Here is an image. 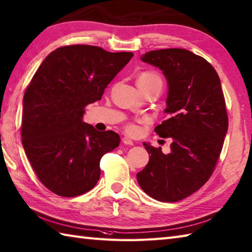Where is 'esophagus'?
I'll return each instance as SVG.
<instances>
[{"label": "esophagus", "mask_w": 252, "mask_h": 252, "mask_svg": "<svg viewBox=\"0 0 252 252\" xmlns=\"http://www.w3.org/2000/svg\"><path fill=\"white\" fill-rule=\"evenodd\" d=\"M122 142H123V144H126V145H133V141L131 139H129L127 136L122 137Z\"/></svg>", "instance_id": "34e87169"}]
</instances>
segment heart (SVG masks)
<instances>
[{"instance_id": "b5f03b06", "label": "heart", "mask_w": 252, "mask_h": 252, "mask_svg": "<svg viewBox=\"0 0 252 252\" xmlns=\"http://www.w3.org/2000/svg\"><path fill=\"white\" fill-rule=\"evenodd\" d=\"M154 84H159V85H161L160 77L154 72H143L137 76V86L141 88L154 85ZM126 130L131 133H135L137 131V127L134 123H129L126 126Z\"/></svg>"}]
</instances>
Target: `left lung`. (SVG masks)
Masks as SVG:
<instances>
[{
    "mask_svg": "<svg viewBox=\"0 0 252 252\" xmlns=\"http://www.w3.org/2000/svg\"><path fill=\"white\" fill-rule=\"evenodd\" d=\"M141 59L159 67L168 82V118L155 132L172 143L169 154L143 143L150 160L136 179L153 199L177 202L199 190L218 164L228 129L224 94L215 68L186 49L154 50Z\"/></svg>",
    "mask_w": 252,
    "mask_h": 252,
    "instance_id": "8db88e82",
    "label": "left lung"
}]
</instances>
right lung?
<instances>
[{"instance_id":"add662e5","label":"right lung","mask_w":252,"mask_h":252,"mask_svg":"<svg viewBox=\"0 0 252 252\" xmlns=\"http://www.w3.org/2000/svg\"><path fill=\"white\" fill-rule=\"evenodd\" d=\"M132 57L72 44L52 51L34 73L23 99V146L38 179L53 193L73 198L93 189L101 157L119 146L118 133L97 131L83 116Z\"/></svg>"}]
</instances>
